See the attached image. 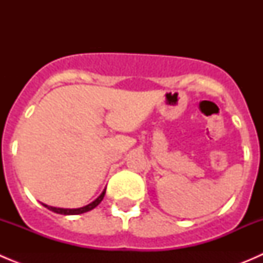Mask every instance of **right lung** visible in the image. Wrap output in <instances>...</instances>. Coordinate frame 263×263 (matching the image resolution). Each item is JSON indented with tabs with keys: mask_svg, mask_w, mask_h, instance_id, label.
Here are the masks:
<instances>
[{
	"mask_svg": "<svg viewBox=\"0 0 263 263\" xmlns=\"http://www.w3.org/2000/svg\"><path fill=\"white\" fill-rule=\"evenodd\" d=\"M104 195H105V190L103 191L102 193H100L99 197L97 198V200L92 201L91 203H89V205L84 206V208H79V209H61V208H53V206H48V205H44V208H47L48 210L53 211V213L55 214H61V215H79V214H84V213H87V211L92 210V209L97 208L98 205H99L100 202H102V200L104 198Z\"/></svg>",
	"mask_w": 263,
	"mask_h": 263,
	"instance_id": "obj_1",
	"label": "right lung"
}]
</instances>
